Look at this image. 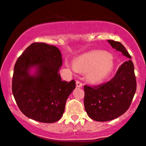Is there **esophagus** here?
I'll list each match as a JSON object with an SVG mask.
<instances>
[{"mask_svg": "<svg viewBox=\"0 0 146 146\" xmlns=\"http://www.w3.org/2000/svg\"><path fill=\"white\" fill-rule=\"evenodd\" d=\"M76 86L77 87H82V82H80V81L77 80L76 81Z\"/></svg>", "mask_w": 146, "mask_h": 146, "instance_id": "34e87169", "label": "esophagus"}]
</instances>
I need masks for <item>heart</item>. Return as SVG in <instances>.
<instances>
[{
    "mask_svg": "<svg viewBox=\"0 0 146 146\" xmlns=\"http://www.w3.org/2000/svg\"><path fill=\"white\" fill-rule=\"evenodd\" d=\"M74 66L78 71L87 72V80L95 84L108 76L113 68V62L107 52L96 50L80 57L75 62Z\"/></svg>",
    "mask_w": 146,
    "mask_h": 146,
    "instance_id": "b5f03b06",
    "label": "heart"
}]
</instances>
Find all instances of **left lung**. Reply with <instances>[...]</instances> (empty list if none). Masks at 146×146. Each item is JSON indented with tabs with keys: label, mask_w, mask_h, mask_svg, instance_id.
Wrapping results in <instances>:
<instances>
[{
	"label": "left lung",
	"mask_w": 146,
	"mask_h": 146,
	"mask_svg": "<svg viewBox=\"0 0 146 146\" xmlns=\"http://www.w3.org/2000/svg\"><path fill=\"white\" fill-rule=\"evenodd\" d=\"M113 49L131 58L121 43L107 40ZM137 89L134 67L131 60L118 68L114 77L98 86H84V108L91 119L100 122L111 121L129 109Z\"/></svg>",
	"instance_id": "obj_1"
}]
</instances>
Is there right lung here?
Here are the masks:
<instances>
[{
	"label": "right lung",
	"instance_id": "right-lung-1",
	"mask_svg": "<svg viewBox=\"0 0 146 146\" xmlns=\"http://www.w3.org/2000/svg\"><path fill=\"white\" fill-rule=\"evenodd\" d=\"M62 64L60 50L45 43H33L18 58L14 68L12 94L27 117L46 123L62 118L67 98L76 88L74 80H62L59 72Z\"/></svg>",
	"mask_w": 146,
	"mask_h": 146
}]
</instances>
